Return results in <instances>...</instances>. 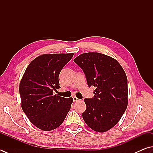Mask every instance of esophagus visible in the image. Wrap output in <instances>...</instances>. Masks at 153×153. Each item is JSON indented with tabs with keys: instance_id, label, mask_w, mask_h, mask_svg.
Here are the masks:
<instances>
[{
	"instance_id": "34e87169",
	"label": "esophagus",
	"mask_w": 153,
	"mask_h": 153,
	"mask_svg": "<svg viewBox=\"0 0 153 153\" xmlns=\"http://www.w3.org/2000/svg\"><path fill=\"white\" fill-rule=\"evenodd\" d=\"M73 102H76L78 101V100H80L79 99H78V98L76 97H73Z\"/></svg>"
}]
</instances>
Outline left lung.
<instances>
[{
    "label": "left lung",
    "instance_id": "8db88e82",
    "mask_svg": "<svg viewBox=\"0 0 153 153\" xmlns=\"http://www.w3.org/2000/svg\"><path fill=\"white\" fill-rule=\"evenodd\" d=\"M74 62L82 69L93 99H85L82 118L93 131L104 132L119 123L128 105L127 78L117 60L99 53L80 54Z\"/></svg>",
    "mask_w": 153,
    "mask_h": 153
}]
</instances>
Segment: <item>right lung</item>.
Instances as JSON below:
<instances>
[{
  "instance_id": "obj_1",
  "label": "right lung",
  "mask_w": 153,
  "mask_h": 153,
  "mask_svg": "<svg viewBox=\"0 0 153 153\" xmlns=\"http://www.w3.org/2000/svg\"><path fill=\"white\" fill-rule=\"evenodd\" d=\"M74 53L42 54L26 69L20 82L21 106L30 121L45 131L61 125L71 109L73 98L53 94L60 88L59 76Z\"/></svg>"
}]
</instances>
